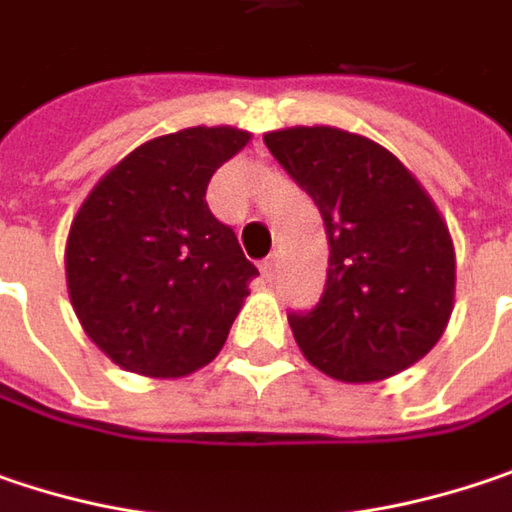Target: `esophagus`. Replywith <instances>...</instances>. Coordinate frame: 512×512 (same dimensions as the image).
I'll return each mask as SVG.
<instances>
[{
    "label": "esophagus",
    "instance_id": "34e87169",
    "mask_svg": "<svg viewBox=\"0 0 512 512\" xmlns=\"http://www.w3.org/2000/svg\"><path fill=\"white\" fill-rule=\"evenodd\" d=\"M276 262H279L276 256H268V259L262 262V274H265V279H274V274H276Z\"/></svg>",
    "mask_w": 512,
    "mask_h": 512
}]
</instances>
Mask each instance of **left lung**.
I'll return each mask as SVG.
<instances>
[{"label":"left lung","mask_w":512,"mask_h":512,"mask_svg":"<svg viewBox=\"0 0 512 512\" xmlns=\"http://www.w3.org/2000/svg\"><path fill=\"white\" fill-rule=\"evenodd\" d=\"M265 145L317 203L329 238L320 303L288 314L303 355L352 384L420 361L455 303V247L425 189L358 133L285 128L265 133Z\"/></svg>","instance_id":"8db88e82"}]
</instances>
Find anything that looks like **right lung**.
Listing matches in <instances>:
<instances>
[{"instance_id": "1", "label": "right lung", "mask_w": 512, "mask_h": 512, "mask_svg": "<svg viewBox=\"0 0 512 512\" xmlns=\"http://www.w3.org/2000/svg\"><path fill=\"white\" fill-rule=\"evenodd\" d=\"M236 128H186L130 151L90 192L66 241L75 314L119 367L180 379L230 335L259 276L206 203L212 174L247 145Z\"/></svg>"}]
</instances>
